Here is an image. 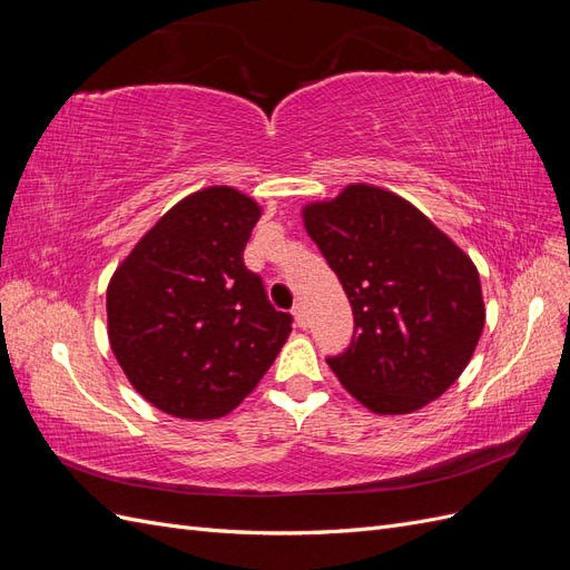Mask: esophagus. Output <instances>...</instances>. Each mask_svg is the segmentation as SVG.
<instances>
[{"label":"esophagus","mask_w":570,"mask_h":570,"mask_svg":"<svg viewBox=\"0 0 570 570\" xmlns=\"http://www.w3.org/2000/svg\"><path fill=\"white\" fill-rule=\"evenodd\" d=\"M292 314H295V321L299 327H306L308 325V318H306V306L302 302L295 304V308H292Z\"/></svg>","instance_id":"1"}]
</instances>
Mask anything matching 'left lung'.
<instances>
[{"label": "left lung", "instance_id": "left-lung-1", "mask_svg": "<svg viewBox=\"0 0 570 570\" xmlns=\"http://www.w3.org/2000/svg\"><path fill=\"white\" fill-rule=\"evenodd\" d=\"M302 216L354 314L350 347L325 358L337 381L383 416L438 400L469 366L485 325L471 256L375 185H347Z\"/></svg>", "mask_w": 570, "mask_h": 570}]
</instances>
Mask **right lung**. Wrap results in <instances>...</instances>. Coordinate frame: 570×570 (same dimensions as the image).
Segmentation results:
<instances>
[{
  "instance_id": "right-lung-1",
  "label": "right lung",
  "mask_w": 570,
  "mask_h": 570,
  "mask_svg": "<svg viewBox=\"0 0 570 570\" xmlns=\"http://www.w3.org/2000/svg\"><path fill=\"white\" fill-rule=\"evenodd\" d=\"M262 206L228 185L180 199L111 275L109 344L130 385L176 419L226 416L292 331L243 252Z\"/></svg>"
}]
</instances>
